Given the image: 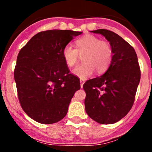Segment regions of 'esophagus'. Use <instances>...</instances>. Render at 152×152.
Masks as SVG:
<instances>
[{"instance_id":"esophagus-1","label":"esophagus","mask_w":152,"mask_h":152,"mask_svg":"<svg viewBox=\"0 0 152 152\" xmlns=\"http://www.w3.org/2000/svg\"><path fill=\"white\" fill-rule=\"evenodd\" d=\"M84 83H85V81H84L83 79H80V85H81V87H82H82H83Z\"/></svg>"}]
</instances>
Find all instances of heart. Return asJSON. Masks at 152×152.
Listing matches in <instances>:
<instances>
[{
	"instance_id": "1",
	"label": "heart",
	"mask_w": 152,
	"mask_h": 152,
	"mask_svg": "<svg viewBox=\"0 0 152 152\" xmlns=\"http://www.w3.org/2000/svg\"><path fill=\"white\" fill-rule=\"evenodd\" d=\"M76 48L68 44L63 48L62 57L67 66L73 67L79 59V54L85 53L82 57L83 63L77 65L73 73L82 79L91 76L95 71H105L111 64L113 50L107 41L102 40L93 34H86L75 41Z\"/></svg>"
}]
</instances>
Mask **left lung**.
Returning <instances> with one entry per match:
<instances>
[{
    "label": "left lung",
    "instance_id": "8db88e82",
    "mask_svg": "<svg viewBox=\"0 0 152 152\" xmlns=\"http://www.w3.org/2000/svg\"><path fill=\"white\" fill-rule=\"evenodd\" d=\"M110 42L113 61L102 76L84 84L85 110L90 118L102 124L118 122L130 111L140 79V69L134 48L121 37L107 29L92 31Z\"/></svg>",
    "mask_w": 152,
    "mask_h": 152
}]
</instances>
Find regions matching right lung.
Returning <instances> with one entry per match:
<instances>
[{
	"label": "right lung",
	"mask_w": 152,
	"mask_h": 152,
	"mask_svg": "<svg viewBox=\"0 0 152 152\" xmlns=\"http://www.w3.org/2000/svg\"><path fill=\"white\" fill-rule=\"evenodd\" d=\"M82 31L39 32L20 50L14 76L18 99L26 113L38 123L62 120L80 80L70 73L62 57L63 48Z\"/></svg>",
	"instance_id": "right-lung-1"
}]
</instances>
